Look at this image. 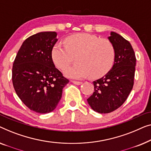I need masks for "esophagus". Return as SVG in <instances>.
I'll use <instances>...</instances> for the list:
<instances>
[{
    "label": "esophagus",
    "mask_w": 151,
    "mask_h": 151,
    "mask_svg": "<svg viewBox=\"0 0 151 151\" xmlns=\"http://www.w3.org/2000/svg\"><path fill=\"white\" fill-rule=\"evenodd\" d=\"M71 82H73L74 84H75V85H81V84H82V82L81 81H71Z\"/></svg>",
    "instance_id": "esophagus-1"
}]
</instances>
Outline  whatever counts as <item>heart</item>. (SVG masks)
<instances>
[{
	"label": "heart",
	"instance_id": "heart-1",
	"mask_svg": "<svg viewBox=\"0 0 151 151\" xmlns=\"http://www.w3.org/2000/svg\"><path fill=\"white\" fill-rule=\"evenodd\" d=\"M77 55L78 63L65 68L64 75L69 78H81L91 75L98 78L106 75L113 67L116 51L109 40L95 35L77 33L65 40V44H55L51 50V58L55 65L63 69Z\"/></svg>",
	"mask_w": 151,
	"mask_h": 151
}]
</instances>
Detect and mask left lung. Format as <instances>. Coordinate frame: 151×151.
Returning <instances> with one entry per match:
<instances>
[{
  "label": "left lung",
  "mask_w": 151,
  "mask_h": 151,
  "mask_svg": "<svg viewBox=\"0 0 151 151\" xmlns=\"http://www.w3.org/2000/svg\"><path fill=\"white\" fill-rule=\"evenodd\" d=\"M108 39L115 48V61L103 77L93 81L94 92L87 99L92 109L100 114L110 113L120 107L134 83L136 58L130 42L115 32H111Z\"/></svg>",
  "instance_id": "obj_1"
}]
</instances>
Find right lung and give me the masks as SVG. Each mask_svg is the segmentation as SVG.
I'll list each match as a JSON object with an SVG mask.
<instances>
[{
    "instance_id": "obj_1",
    "label": "right lung",
    "mask_w": 151,
    "mask_h": 151,
    "mask_svg": "<svg viewBox=\"0 0 151 151\" xmlns=\"http://www.w3.org/2000/svg\"><path fill=\"white\" fill-rule=\"evenodd\" d=\"M55 31L40 32L23 42L12 68V82L18 96L29 109L40 114L51 112L60 101L68 78L55 67L52 46Z\"/></svg>"
}]
</instances>
